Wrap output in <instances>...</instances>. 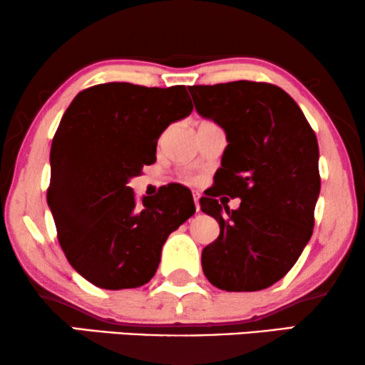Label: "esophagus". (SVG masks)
<instances>
[{
    "mask_svg": "<svg viewBox=\"0 0 365 365\" xmlns=\"http://www.w3.org/2000/svg\"><path fill=\"white\" fill-rule=\"evenodd\" d=\"M192 196H194V204H196V212H199V211H201V206H199V197H201V194L194 192Z\"/></svg>",
    "mask_w": 365,
    "mask_h": 365,
    "instance_id": "1",
    "label": "esophagus"
}]
</instances>
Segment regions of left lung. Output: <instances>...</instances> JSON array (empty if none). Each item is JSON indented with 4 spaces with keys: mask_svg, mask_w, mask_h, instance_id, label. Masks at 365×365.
<instances>
[{
    "mask_svg": "<svg viewBox=\"0 0 365 365\" xmlns=\"http://www.w3.org/2000/svg\"><path fill=\"white\" fill-rule=\"evenodd\" d=\"M189 93L196 111L217 123L229 143L217 189L199 201L221 227L202 249L204 276L222 291H261L291 271L312 236L321 191L316 133L274 84L232 81L189 86ZM221 193L239 197L242 206L231 212L219 205L213 197Z\"/></svg>",
    "mask_w": 365,
    "mask_h": 365,
    "instance_id": "8db88e82",
    "label": "left lung"
}]
</instances>
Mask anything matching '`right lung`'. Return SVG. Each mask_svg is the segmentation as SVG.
Segmentation results:
<instances>
[{
	"label": "right lung",
	"mask_w": 365,
	"mask_h": 365,
	"mask_svg": "<svg viewBox=\"0 0 365 365\" xmlns=\"http://www.w3.org/2000/svg\"><path fill=\"white\" fill-rule=\"evenodd\" d=\"M192 111L186 86L106 83L83 89L53 138L48 206L64 256L109 291L149 282L169 234L196 212L192 194L168 184L139 204L128 181L156 161L169 124Z\"/></svg>",
	"instance_id": "1"
}]
</instances>
